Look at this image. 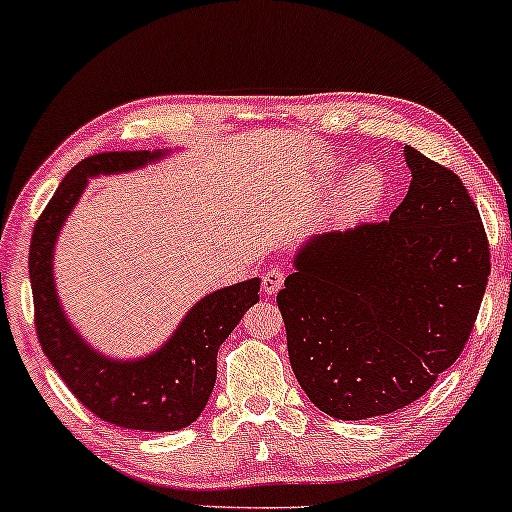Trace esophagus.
<instances>
[{
  "label": "esophagus",
  "mask_w": 512,
  "mask_h": 512,
  "mask_svg": "<svg viewBox=\"0 0 512 512\" xmlns=\"http://www.w3.org/2000/svg\"><path fill=\"white\" fill-rule=\"evenodd\" d=\"M284 279L286 272L282 268H270L263 275V291L268 293V296H275V293L284 286Z\"/></svg>",
  "instance_id": "obj_1"
}]
</instances>
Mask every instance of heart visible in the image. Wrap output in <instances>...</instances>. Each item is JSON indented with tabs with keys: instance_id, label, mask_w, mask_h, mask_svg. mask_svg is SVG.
<instances>
[{
	"instance_id": "1",
	"label": "heart",
	"mask_w": 512,
	"mask_h": 512,
	"mask_svg": "<svg viewBox=\"0 0 512 512\" xmlns=\"http://www.w3.org/2000/svg\"><path fill=\"white\" fill-rule=\"evenodd\" d=\"M384 174L375 165L356 167L345 184H342L338 198H335V212L340 219H359L373 212L380 205L384 195Z\"/></svg>"
}]
</instances>
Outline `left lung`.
I'll list each match as a JSON object with an SVG mask.
<instances>
[{"label":"left lung","mask_w":512,"mask_h":512,"mask_svg":"<svg viewBox=\"0 0 512 512\" xmlns=\"http://www.w3.org/2000/svg\"><path fill=\"white\" fill-rule=\"evenodd\" d=\"M403 151L412 181L389 221L314 237L277 293L296 380L347 422L424 396L464 352L487 289L489 242L466 186Z\"/></svg>","instance_id":"8db88e82"}]
</instances>
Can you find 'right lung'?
Instances as JSON below:
<instances>
[{"instance_id":"1","label":"right lung","mask_w":512,"mask_h":512,"mask_svg":"<svg viewBox=\"0 0 512 512\" xmlns=\"http://www.w3.org/2000/svg\"><path fill=\"white\" fill-rule=\"evenodd\" d=\"M163 151H107L81 160L37 219L30 244L34 326L41 349L76 401L104 422L135 431H179L205 410L216 382V352L258 303V277L209 293L193 305L158 352L137 361L95 352L69 324L53 282V247L90 177L137 170Z\"/></svg>"}]
</instances>
